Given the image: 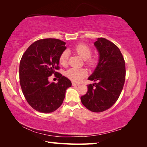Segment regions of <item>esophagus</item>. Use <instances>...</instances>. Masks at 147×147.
<instances>
[{
	"instance_id": "34e87169",
	"label": "esophagus",
	"mask_w": 147,
	"mask_h": 147,
	"mask_svg": "<svg viewBox=\"0 0 147 147\" xmlns=\"http://www.w3.org/2000/svg\"><path fill=\"white\" fill-rule=\"evenodd\" d=\"M72 85H73V86H79V84H76L75 82H72Z\"/></svg>"
}]
</instances>
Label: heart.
Here are the masks:
<instances>
[{"mask_svg": "<svg viewBox=\"0 0 147 147\" xmlns=\"http://www.w3.org/2000/svg\"><path fill=\"white\" fill-rule=\"evenodd\" d=\"M74 51L76 54L85 61L86 64L89 67H94L97 63V58L91 56L92 50L88 45L84 43H80L74 47ZM69 59L68 51H64L59 57V61L61 65H67ZM86 69L83 68H70L65 72V75L73 82H79L87 75Z\"/></svg>", "mask_w": 147, "mask_h": 147, "instance_id": "heart-1", "label": "heart"}]
</instances>
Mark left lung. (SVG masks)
<instances>
[{"mask_svg": "<svg viewBox=\"0 0 147 147\" xmlns=\"http://www.w3.org/2000/svg\"><path fill=\"white\" fill-rule=\"evenodd\" d=\"M99 53L97 66L88 80L94 82L81 101L93 112H102L117 100L123 90L126 76L125 61L120 50L112 42L100 38L94 42Z\"/></svg>", "mask_w": 147, "mask_h": 147, "instance_id": "obj_1", "label": "left lung"}]
</instances>
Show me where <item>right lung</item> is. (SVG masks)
Returning a JSON list of instances; mask_svg holds the SVG:
<instances>
[{"mask_svg": "<svg viewBox=\"0 0 147 147\" xmlns=\"http://www.w3.org/2000/svg\"><path fill=\"white\" fill-rule=\"evenodd\" d=\"M66 49L65 43L58 39H39L30 46L19 65V81L26 101L32 108L44 113L53 112L63 103L67 89L72 84L56 72L59 57ZM53 74L58 83H50Z\"/></svg>", "mask_w": 147, "mask_h": 147, "instance_id": "obj_1", "label": "right lung"}]
</instances>
